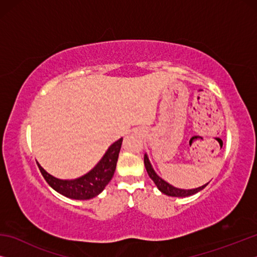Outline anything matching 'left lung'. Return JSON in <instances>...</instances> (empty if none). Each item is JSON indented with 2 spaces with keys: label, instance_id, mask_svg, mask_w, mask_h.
Wrapping results in <instances>:
<instances>
[{
  "label": "left lung",
  "instance_id": "obj_1",
  "mask_svg": "<svg viewBox=\"0 0 257 257\" xmlns=\"http://www.w3.org/2000/svg\"><path fill=\"white\" fill-rule=\"evenodd\" d=\"M144 163H145V168H146V171L149 173V176L152 180L154 181V184L156 185V187L162 191L163 194L168 195V196H173V197H187V196H190V195H194L198 193V191H201L202 189L205 188L207 186L204 185L202 187H198V188H195V189H179V188H176V187L171 186L170 184H168L167 181H164L163 179H161V178L156 175L155 171L153 170V168H152V165L149 161V158H147V155L145 154L144 156Z\"/></svg>",
  "mask_w": 257,
  "mask_h": 257
}]
</instances>
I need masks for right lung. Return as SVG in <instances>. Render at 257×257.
Wrapping results in <instances>:
<instances>
[{"label":"right lung","mask_w":257,"mask_h":257,"mask_svg":"<svg viewBox=\"0 0 257 257\" xmlns=\"http://www.w3.org/2000/svg\"><path fill=\"white\" fill-rule=\"evenodd\" d=\"M121 144H122V138L108 147L106 153L93 170L75 180L56 179L50 173H47L40 164L37 163V165L47 184L61 195L73 199H89L102 193V190L112 179L115 171L116 161L119 158Z\"/></svg>","instance_id":"1"}]
</instances>
